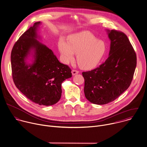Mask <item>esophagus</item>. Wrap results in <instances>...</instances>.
I'll list each match as a JSON object with an SVG mask.
<instances>
[{"label": "esophagus", "instance_id": "34e87169", "mask_svg": "<svg viewBox=\"0 0 147 147\" xmlns=\"http://www.w3.org/2000/svg\"><path fill=\"white\" fill-rule=\"evenodd\" d=\"M71 73H72V75H73V76H74V75H76V74H78V73H79V71H77V70H73L71 71Z\"/></svg>", "mask_w": 147, "mask_h": 147}]
</instances>
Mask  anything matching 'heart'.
<instances>
[{
	"label": "heart",
	"instance_id": "1",
	"mask_svg": "<svg viewBox=\"0 0 147 147\" xmlns=\"http://www.w3.org/2000/svg\"><path fill=\"white\" fill-rule=\"evenodd\" d=\"M59 50L63 63L68 64L77 61L81 68L91 70L96 67L104 58L106 51V43L91 32L84 31L69 37L67 42L62 39L59 42Z\"/></svg>",
	"mask_w": 147,
	"mask_h": 147
}]
</instances>
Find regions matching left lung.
<instances>
[{
  "label": "left lung",
  "instance_id": "1",
  "mask_svg": "<svg viewBox=\"0 0 147 147\" xmlns=\"http://www.w3.org/2000/svg\"><path fill=\"white\" fill-rule=\"evenodd\" d=\"M110 40L109 57L99 67L83 72L84 93L96 105L114 101L131 85L136 67V55L127 36L116 30H106Z\"/></svg>",
  "mask_w": 147,
  "mask_h": 147
}]
</instances>
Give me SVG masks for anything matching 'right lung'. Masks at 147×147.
Returning <instances> with one entry per match:
<instances>
[{
  "label": "right lung",
  "instance_id": "obj_1",
  "mask_svg": "<svg viewBox=\"0 0 147 147\" xmlns=\"http://www.w3.org/2000/svg\"><path fill=\"white\" fill-rule=\"evenodd\" d=\"M41 24L34 23L16 42L11 52V67L16 88L32 102L49 106L59 102L61 84L71 77V71L38 40Z\"/></svg>",
  "mask_w": 147,
  "mask_h": 147
}]
</instances>
